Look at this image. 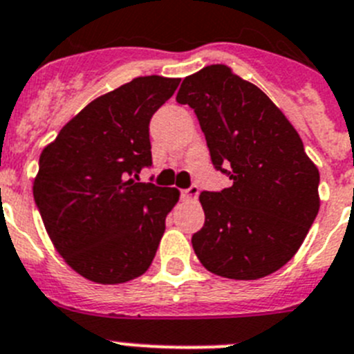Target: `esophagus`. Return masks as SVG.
I'll list each match as a JSON object with an SVG mask.
<instances>
[{
	"label": "esophagus",
	"instance_id": "obj_1",
	"mask_svg": "<svg viewBox=\"0 0 354 354\" xmlns=\"http://www.w3.org/2000/svg\"><path fill=\"white\" fill-rule=\"evenodd\" d=\"M198 194H200L198 186H191V187H187V189H183L180 196H183L184 201H196Z\"/></svg>",
	"mask_w": 354,
	"mask_h": 354
}]
</instances>
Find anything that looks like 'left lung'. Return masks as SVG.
<instances>
[{
    "label": "left lung",
    "mask_w": 354,
    "mask_h": 354,
    "mask_svg": "<svg viewBox=\"0 0 354 354\" xmlns=\"http://www.w3.org/2000/svg\"><path fill=\"white\" fill-rule=\"evenodd\" d=\"M177 102L196 113L217 170L233 186L200 194L194 254L210 272L259 280L283 268L319 210V171L294 124L259 86L225 64L186 76ZM232 165V171L221 165Z\"/></svg>",
    "instance_id": "8db88e82"
}]
</instances>
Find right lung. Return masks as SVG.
I'll use <instances>...</instances> for the list:
<instances>
[{"instance_id":"add662e5","label":"right lung","mask_w":354,"mask_h":354,"mask_svg":"<svg viewBox=\"0 0 354 354\" xmlns=\"http://www.w3.org/2000/svg\"><path fill=\"white\" fill-rule=\"evenodd\" d=\"M180 78L139 76L86 104L41 151L32 194L69 268L118 285L149 269L179 189L137 183L151 165L149 121Z\"/></svg>"}]
</instances>
